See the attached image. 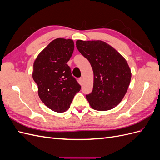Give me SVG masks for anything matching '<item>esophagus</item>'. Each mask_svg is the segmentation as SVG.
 I'll use <instances>...</instances> for the list:
<instances>
[{
	"instance_id": "obj_1",
	"label": "esophagus",
	"mask_w": 160,
	"mask_h": 160,
	"mask_svg": "<svg viewBox=\"0 0 160 160\" xmlns=\"http://www.w3.org/2000/svg\"><path fill=\"white\" fill-rule=\"evenodd\" d=\"M79 83L80 85H82V83H83V78L82 77H80L79 79Z\"/></svg>"
}]
</instances>
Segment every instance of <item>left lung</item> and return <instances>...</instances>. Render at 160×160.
I'll list each match as a JSON object with an SVG mask.
<instances>
[{
  "instance_id": "obj_1",
  "label": "left lung",
  "mask_w": 160,
  "mask_h": 160,
  "mask_svg": "<svg viewBox=\"0 0 160 160\" xmlns=\"http://www.w3.org/2000/svg\"><path fill=\"white\" fill-rule=\"evenodd\" d=\"M76 47L93 71V91L86 95L91 107L98 111L114 108L123 99L130 83L132 72L126 60L101 41L78 40Z\"/></svg>"
}]
</instances>
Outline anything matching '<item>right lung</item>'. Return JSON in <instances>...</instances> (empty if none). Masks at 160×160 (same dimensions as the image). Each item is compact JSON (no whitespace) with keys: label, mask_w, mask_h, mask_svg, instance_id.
Returning <instances> with one entry per match:
<instances>
[{"label":"right lung","mask_w":160,"mask_h":160,"mask_svg":"<svg viewBox=\"0 0 160 160\" xmlns=\"http://www.w3.org/2000/svg\"><path fill=\"white\" fill-rule=\"evenodd\" d=\"M73 50L72 40L56 38L34 62L32 78L38 86V96L47 107L55 112L68 110L74 96L81 89L67 64Z\"/></svg>","instance_id":"1"}]
</instances>
